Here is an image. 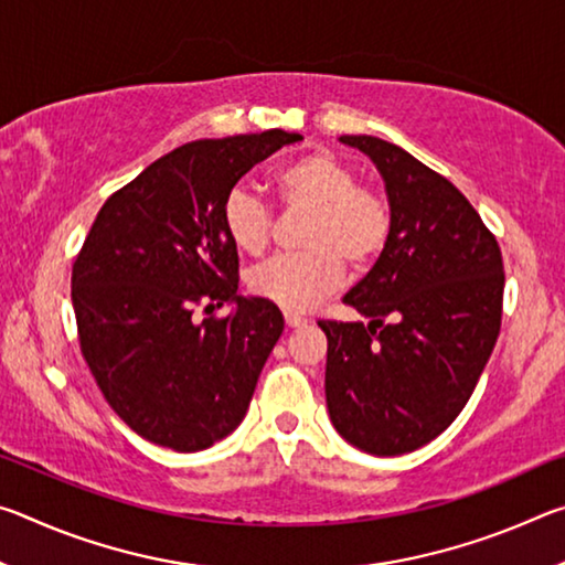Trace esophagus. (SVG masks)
I'll return each instance as SVG.
<instances>
[{
  "instance_id": "1",
  "label": "esophagus",
  "mask_w": 565,
  "mask_h": 565,
  "mask_svg": "<svg viewBox=\"0 0 565 565\" xmlns=\"http://www.w3.org/2000/svg\"><path fill=\"white\" fill-rule=\"evenodd\" d=\"M284 319H286V327H289V329H301V327H306V323H309L301 317V313H294V311H286Z\"/></svg>"
}]
</instances>
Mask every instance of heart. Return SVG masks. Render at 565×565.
<instances>
[{"label": "heart", "instance_id": "heart-1", "mask_svg": "<svg viewBox=\"0 0 565 565\" xmlns=\"http://www.w3.org/2000/svg\"><path fill=\"white\" fill-rule=\"evenodd\" d=\"M286 209L311 212L306 254L274 256L248 274V289L286 311H309L339 289L343 264L363 271L391 236V206L379 191L361 186L356 169L331 151H311L276 174ZM222 222L238 252L259 256L271 236V206L244 184L228 191Z\"/></svg>", "mask_w": 565, "mask_h": 565}]
</instances>
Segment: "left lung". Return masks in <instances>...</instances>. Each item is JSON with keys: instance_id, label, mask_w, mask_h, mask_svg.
Instances as JSON below:
<instances>
[{"instance_id": "obj_1", "label": "left lung", "mask_w": 565, "mask_h": 565, "mask_svg": "<svg viewBox=\"0 0 565 565\" xmlns=\"http://www.w3.org/2000/svg\"><path fill=\"white\" fill-rule=\"evenodd\" d=\"M374 161L391 236L343 296L363 321H319L327 333V406L351 446L401 456L461 414L501 331L503 259L495 236L446 177L391 141L347 134Z\"/></svg>"}]
</instances>
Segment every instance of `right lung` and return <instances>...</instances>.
Returning <instances> with one entry per match:
<instances>
[{
    "mask_svg": "<svg viewBox=\"0 0 565 565\" xmlns=\"http://www.w3.org/2000/svg\"><path fill=\"white\" fill-rule=\"evenodd\" d=\"M301 134L269 129L169 151L99 209L72 269L84 361L141 438L204 451L242 424L284 331L279 306L242 296L222 206L248 169ZM233 303L224 320L193 311Z\"/></svg>",
    "mask_w": 565,
    "mask_h": 565,
    "instance_id": "right-lung-1",
    "label": "right lung"
}]
</instances>
